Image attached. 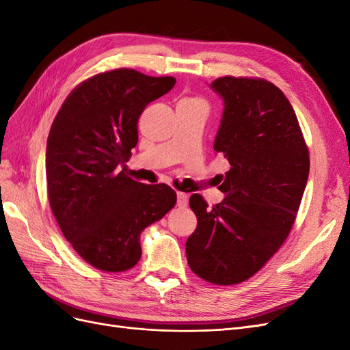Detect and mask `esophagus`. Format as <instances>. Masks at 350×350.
I'll return each instance as SVG.
<instances>
[{
  "instance_id": "34e87169",
  "label": "esophagus",
  "mask_w": 350,
  "mask_h": 350,
  "mask_svg": "<svg viewBox=\"0 0 350 350\" xmlns=\"http://www.w3.org/2000/svg\"><path fill=\"white\" fill-rule=\"evenodd\" d=\"M176 206L179 208H184L188 206V196L185 193H176Z\"/></svg>"
}]
</instances>
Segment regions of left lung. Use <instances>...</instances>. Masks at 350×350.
Listing matches in <instances>:
<instances>
[{
    "label": "left lung",
    "instance_id": "1",
    "mask_svg": "<svg viewBox=\"0 0 350 350\" xmlns=\"http://www.w3.org/2000/svg\"><path fill=\"white\" fill-rule=\"evenodd\" d=\"M211 88L225 100L215 150L230 165L208 207L189 197L197 228L187 239L188 266L213 284L245 282L283 245L295 224L310 152L291 102L260 77H219Z\"/></svg>",
    "mask_w": 350,
    "mask_h": 350
}]
</instances>
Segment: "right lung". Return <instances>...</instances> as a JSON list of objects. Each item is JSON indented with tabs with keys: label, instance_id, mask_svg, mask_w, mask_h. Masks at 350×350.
<instances>
[{
	"label": "right lung",
	"instance_id": "add662e5",
	"mask_svg": "<svg viewBox=\"0 0 350 350\" xmlns=\"http://www.w3.org/2000/svg\"><path fill=\"white\" fill-rule=\"evenodd\" d=\"M133 68L94 74L61 105L46 144V189L57 224L94 269L120 273L142 257L140 234L176 203L166 184L134 181L126 167L144 108L175 86Z\"/></svg>",
	"mask_w": 350,
	"mask_h": 350
}]
</instances>
